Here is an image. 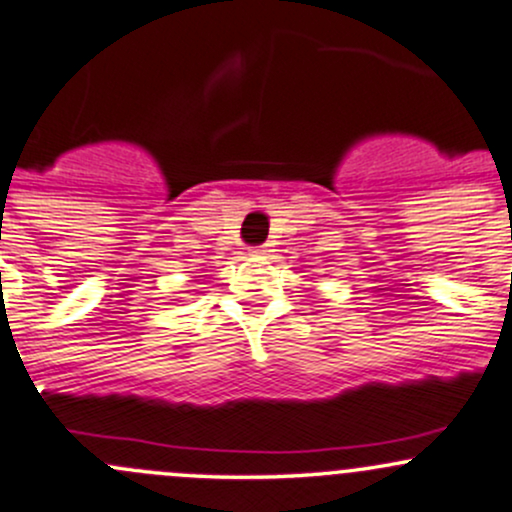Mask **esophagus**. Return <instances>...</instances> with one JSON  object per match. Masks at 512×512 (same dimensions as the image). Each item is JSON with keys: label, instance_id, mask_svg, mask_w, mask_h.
Returning <instances> with one entry per match:
<instances>
[{"label": "esophagus", "instance_id": "34e87169", "mask_svg": "<svg viewBox=\"0 0 512 512\" xmlns=\"http://www.w3.org/2000/svg\"><path fill=\"white\" fill-rule=\"evenodd\" d=\"M251 254H254V256H266V254H271V244L254 246V249H251Z\"/></svg>", "mask_w": 512, "mask_h": 512}]
</instances>
